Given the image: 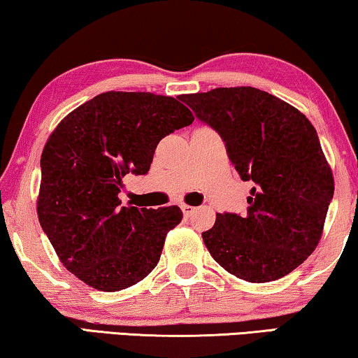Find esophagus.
<instances>
[{
	"label": "esophagus",
	"mask_w": 358,
	"mask_h": 358,
	"mask_svg": "<svg viewBox=\"0 0 358 358\" xmlns=\"http://www.w3.org/2000/svg\"><path fill=\"white\" fill-rule=\"evenodd\" d=\"M180 208H182V211H184V216H190L196 210L195 206H190V205H185V203L180 206Z\"/></svg>",
	"instance_id": "1"
}]
</instances>
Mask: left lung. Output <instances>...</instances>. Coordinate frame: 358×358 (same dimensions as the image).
I'll return each instance as SVG.
<instances>
[{
    "instance_id": "8db88e82",
    "label": "left lung",
    "mask_w": 358,
    "mask_h": 358,
    "mask_svg": "<svg viewBox=\"0 0 358 358\" xmlns=\"http://www.w3.org/2000/svg\"><path fill=\"white\" fill-rule=\"evenodd\" d=\"M226 143L242 180H252L245 216L217 213L201 232L211 257L248 282L286 276L317 248L334 179L318 134L289 103L253 87L180 95Z\"/></svg>"
}]
</instances>
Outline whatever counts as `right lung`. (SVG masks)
Returning a JSON list of instances; mask_svg holds the SVG:
<instances>
[{"instance_id":"right-lung-1","label":"right lung","mask_w":358,"mask_h":358,"mask_svg":"<svg viewBox=\"0 0 358 358\" xmlns=\"http://www.w3.org/2000/svg\"><path fill=\"white\" fill-rule=\"evenodd\" d=\"M194 122L187 106L150 92H105L58 124L41 153L37 213L67 271L116 292L152 273L179 206H121L129 173L147 174L163 137Z\"/></svg>"}]
</instances>
